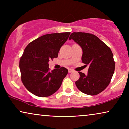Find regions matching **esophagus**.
Listing matches in <instances>:
<instances>
[{"label": "esophagus", "mask_w": 129, "mask_h": 129, "mask_svg": "<svg viewBox=\"0 0 129 129\" xmlns=\"http://www.w3.org/2000/svg\"><path fill=\"white\" fill-rule=\"evenodd\" d=\"M68 71L69 73H71V72H73V70L72 69H68Z\"/></svg>", "instance_id": "34e87169"}]
</instances>
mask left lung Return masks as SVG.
Instances as JSON below:
<instances>
[{
	"label": "left lung",
	"mask_w": 129,
	"mask_h": 129,
	"mask_svg": "<svg viewBox=\"0 0 129 129\" xmlns=\"http://www.w3.org/2000/svg\"><path fill=\"white\" fill-rule=\"evenodd\" d=\"M82 47V62L89 65L87 75L79 72L80 78L75 82L79 90L94 96L103 91L110 83L115 62L108 46L95 35L84 32H73L69 37Z\"/></svg>",
	"instance_id": "obj_1"
}]
</instances>
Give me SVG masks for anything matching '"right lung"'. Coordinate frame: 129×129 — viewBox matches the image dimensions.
I'll return each instance as SVG.
<instances>
[{
    "label": "right lung",
    "instance_id": "1",
    "mask_svg": "<svg viewBox=\"0 0 129 129\" xmlns=\"http://www.w3.org/2000/svg\"><path fill=\"white\" fill-rule=\"evenodd\" d=\"M70 32L50 33L31 42L24 49L19 61L21 80L30 92L37 96L48 97L57 91L66 76L64 67L50 71L49 60L57 57L60 47Z\"/></svg>",
    "mask_w": 129,
    "mask_h": 129
}]
</instances>
